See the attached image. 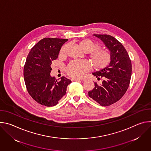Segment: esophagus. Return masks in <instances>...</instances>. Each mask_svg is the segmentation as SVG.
I'll list each match as a JSON object with an SVG mask.
<instances>
[{
  "instance_id": "obj_1",
  "label": "esophagus",
  "mask_w": 151,
  "mask_h": 151,
  "mask_svg": "<svg viewBox=\"0 0 151 151\" xmlns=\"http://www.w3.org/2000/svg\"><path fill=\"white\" fill-rule=\"evenodd\" d=\"M72 81H79V80H84L83 79H78V78H72Z\"/></svg>"
}]
</instances>
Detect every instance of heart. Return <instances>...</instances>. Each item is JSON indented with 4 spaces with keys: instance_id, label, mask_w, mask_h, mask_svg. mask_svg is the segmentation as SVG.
Wrapping results in <instances>:
<instances>
[{
    "instance_id": "b5f03b06",
    "label": "heart",
    "mask_w": 151,
    "mask_h": 151,
    "mask_svg": "<svg viewBox=\"0 0 151 151\" xmlns=\"http://www.w3.org/2000/svg\"><path fill=\"white\" fill-rule=\"evenodd\" d=\"M79 48L84 52H90V59L94 69H100L104 68L111 61V54L109 52L99 49V45L95 42L90 39H83L78 43ZM66 50V45H64L60 50V54L64 55ZM90 68V64L85 61H73L70 63L66 68V72L69 75L73 78H81L85 73Z\"/></svg>"
}]
</instances>
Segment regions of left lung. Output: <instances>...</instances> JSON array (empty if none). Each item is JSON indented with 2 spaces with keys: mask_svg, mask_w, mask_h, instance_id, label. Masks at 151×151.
<instances>
[{
  "mask_svg": "<svg viewBox=\"0 0 151 151\" xmlns=\"http://www.w3.org/2000/svg\"><path fill=\"white\" fill-rule=\"evenodd\" d=\"M100 39L110 51L111 61L104 69L93 73L102 83H94L95 87L88 96L102 106L114 104L120 100L127 91L132 76V61L121 42L109 35H93Z\"/></svg>",
  "mask_w": 151,
  "mask_h": 151,
  "instance_id": "1",
  "label": "left lung"
}]
</instances>
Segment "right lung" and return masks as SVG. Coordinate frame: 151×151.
<instances>
[{"label":"right lung","instance_id":"right-lung-1","mask_svg":"<svg viewBox=\"0 0 151 151\" xmlns=\"http://www.w3.org/2000/svg\"><path fill=\"white\" fill-rule=\"evenodd\" d=\"M68 39L45 37L31 49L24 67V78L28 93L38 103L48 107L57 104L66 94L72 82L62 76L55 80L50 75L52 61L56 60Z\"/></svg>","mask_w":151,"mask_h":151}]
</instances>
